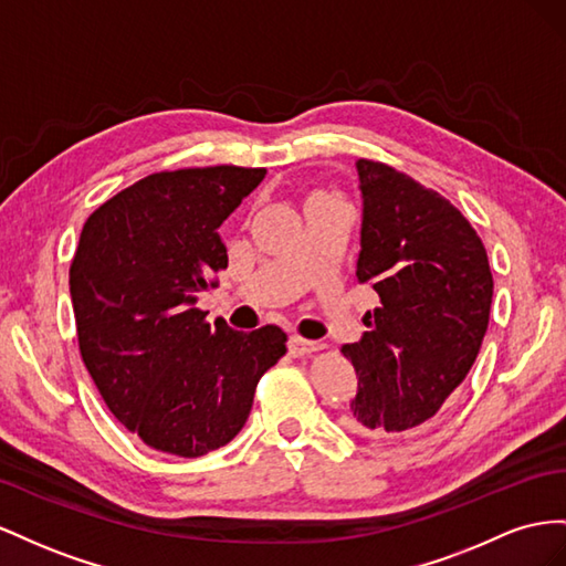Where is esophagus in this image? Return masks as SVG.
Here are the masks:
<instances>
[{
    "label": "esophagus",
    "instance_id": "obj_1",
    "mask_svg": "<svg viewBox=\"0 0 566 566\" xmlns=\"http://www.w3.org/2000/svg\"><path fill=\"white\" fill-rule=\"evenodd\" d=\"M322 344L319 342H311V338H303V336H289V353L292 355H311L315 350H319Z\"/></svg>",
    "mask_w": 566,
    "mask_h": 566
}]
</instances>
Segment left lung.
<instances>
[{
  "mask_svg": "<svg viewBox=\"0 0 566 566\" xmlns=\"http://www.w3.org/2000/svg\"><path fill=\"white\" fill-rule=\"evenodd\" d=\"M358 282L381 305L342 353L358 394L342 422L363 436L427 427L470 373L489 329L493 274L479 234L439 191L360 158Z\"/></svg>",
  "mask_w": 566,
  "mask_h": 566,
  "instance_id": "1",
  "label": "left lung"
}]
</instances>
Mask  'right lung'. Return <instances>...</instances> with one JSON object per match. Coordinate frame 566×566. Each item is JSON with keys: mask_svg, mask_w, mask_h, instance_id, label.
<instances>
[{"mask_svg": "<svg viewBox=\"0 0 566 566\" xmlns=\"http://www.w3.org/2000/svg\"><path fill=\"white\" fill-rule=\"evenodd\" d=\"M265 168L154 172L87 218L71 263L77 344L120 424L154 450L201 458L247 424L286 334L216 327L197 308L228 268L218 234Z\"/></svg>", "mask_w": 566, "mask_h": 566, "instance_id": "add662e5", "label": "right lung"}]
</instances>
